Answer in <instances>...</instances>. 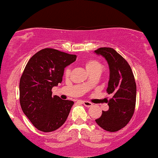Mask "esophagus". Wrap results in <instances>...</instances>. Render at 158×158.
<instances>
[{"mask_svg": "<svg viewBox=\"0 0 158 158\" xmlns=\"http://www.w3.org/2000/svg\"><path fill=\"white\" fill-rule=\"evenodd\" d=\"M82 102H83V104H84V106L88 107V108H90V107L93 106V104H92L91 102H88V101H83Z\"/></svg>", "mask_w": 158, "mask_h": 158, "instance_id": "esophagus-1", "label": "esophagus"}]
</instances>
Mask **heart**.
<instances>
[{
    "label": "heart",
    "instance_id": "heart-1",
    "mask_svg": "<svg viewBox=\"0 0 158 158\" xmlns=\"http://www.w3.org/2000/svg\"><path fill=\"white\" fill-rule=\"evenodd\" d=\"M85 66L86 70L89 73H94V72H101L102 70V64L98 60L96 59H88L85 62ZM70 73V67H68L65 69L64 74L65 76H69ZM89 81H87L85 85H88Z\"/></svg>",
    "mask_w": 158,
    "mask_h": 158
}]
</instances>
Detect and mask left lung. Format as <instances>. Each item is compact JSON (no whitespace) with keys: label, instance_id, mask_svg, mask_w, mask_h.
Listing matches in <instances>:
<instances>
[{"label":"left lung","instance_id":"1","mask_svg":"<svg viewBox=\"0 0 158 158\" xmlns=\"http://www.w3.org/2000/svg\"><path fill=\"white\" fill-rule=\"evenodd\" d=\"M94 52L108 62L110 77L106 90L113 96L108 102L109 109L102 110L96 123L106 131H117L128 124L135 112L137 93L135 77L128 63L114 49L101 48Z\"/></svg>","mask_w":158,"mask_h":158}]
</instances>
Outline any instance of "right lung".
I'll list each match as a JSON object with an SVG mask.
<instances>
[{
    "mask_svg": "<svg viewBox=\"0 0 158 158\" xmlns=\"http://www.w3.org/2000/svg\"><path fill=\"white\" fill-rule=\"evenodd\" d=\"M77 56L45 48L36 52L25 67L20 79V104L32 124L39 131H53L64 124L73 101L52 97V88L62 81L64 68Z\"/></svg>",
    "mask_w": 158,
    "mask_h": 158,
    "instance_id": "obj_1",
    "label": "right lung"
}]
</instances>
